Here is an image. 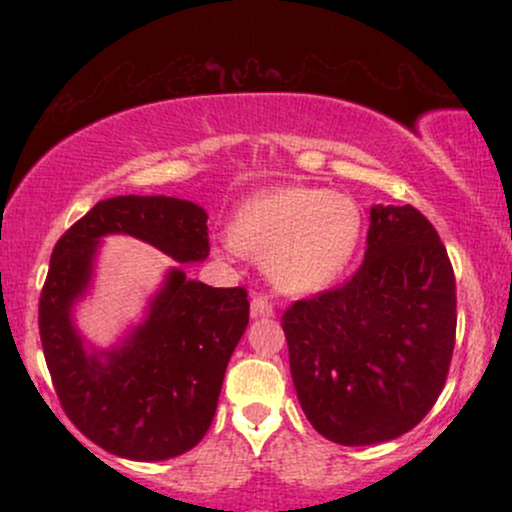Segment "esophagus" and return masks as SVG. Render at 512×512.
<instances>
[{
  "mask_svg": "<svg viewBox=\"0 0 512 512\" xmlns=\"http://www.w3.org/2000/svg\"><path fill=\"white\" fill-rule=\"evenodd\" d=\"M250 315L255 317H272L274 315V305L269 301L267 296H262V293H255L250 301Z\"/></svg>",
  "mask_w": 512,
  "mask_h": 512,
  "instance_id": "1",
  "label": "esophagus"
}]
</instances>
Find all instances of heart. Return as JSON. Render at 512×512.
I'll use <instances>...</instances> for the list:
<instances>
[{"label":"heart","mask_w":512,"mask_h":512,"mask_svg":"<svg viewBox=\"0 0 512 512\" xmlns=\"http://www.w3.org/2000/svg\"><path fill=\"white\" fill-rule=\"evenodd\" d=\"M361 233L354 199L315 187H276L238 211L223 255L260 257L286 293H313L344 269Z\"/></svg>","instance_id":"heart-1"}]
</instances>
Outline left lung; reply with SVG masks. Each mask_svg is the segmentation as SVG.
<instances>
[{"mask_svg":"<svg viewBox=\"0 0 512 512\" xmlns=\"http://www.w3.org/2000/svg\"><path fill=\"white\" fill-rule=\"evenodd\" d=\"M366 243L346 284L281 317L298 402L339 445L411 431L443 392L455 349V274L431 221L411 204L373 207Z\"/></svg>","mask_w":512,"mask_h":512,"instance_id":"left-lung-1","label":"left lung"}]
</instances>
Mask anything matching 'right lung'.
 Instances as JSON below:
<instances>
[{"mask_svg": "<svg viewBox=\"0 0 512 512\" xmlns=\"http://www.w3.org/2000/svg\"><path fill=\"white\" fill-rule=\"evenodd\" d=\"M110 233L144 240L175 262H202L207 211L163 195L103 199L57 240L38 305L43 354L69 421L117 457L168 460L195 448L214 421L226 366L248 327V291L214 289L173 267L125 342L86 351L72 308Z\"/></svg>", "mask_w": 512, "mask_h": 512, "instance_id": "right-lung-1", "label": "right lung"}]
</instances>
